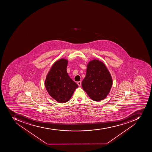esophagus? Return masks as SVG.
Listing matches in <instances>:
<instances>
[{"instance_id": "esophagus-1", "label": "esophagus", "mask_w": 152, "mask_h": 152, "mask_svg": "<svg viewBox=\"0 0 152 152\" xmlns=\"http://www.w3.org/2000/svg\"><path fill=\"white\" fill-rule=\"evenodd\" d=\"M77 85H78V86H81V82H77Z\"/></svg>"}]
</instances>
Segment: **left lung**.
Segmentation results:
<instances>
[{
    "label": "left lung",
    "mask_w": 152,
    "mask_h": 152,
    "mask_svg": "<svg viewBox=\"0 0 152 152\" xmlns=\"http://www.w3.org/2000/svg\"><path fill=\"white\" fill-rule=\"evenodd\" d=\"M112 84L111 75L104 64L96 59L89 63L82 86L93 100L99 101L104 99Z\"/></svg>",
    "instance_id": "obj_1"
}]
</instances>
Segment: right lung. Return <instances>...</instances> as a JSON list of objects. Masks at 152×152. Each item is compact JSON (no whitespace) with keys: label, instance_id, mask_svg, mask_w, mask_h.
Returning a JSON list of instances; mask_svg holds the SVG:
<instances>
[{"label":"right lung","instance_id":"add662e5","mask_svg":"<svg viewBox=\"0 0 152 152\" xmlns=\"http://www.w3.org/2000/svg\"><path fill=\"white\" fill-rule=\"evenodd\" d=\"M68 61L61 59L56 62L49 71L45 82V88L50 96L60 103L67 102L78 85L66 71Z\"/></svg>","mask_w":152,"mask_h":152}]
</instances>
